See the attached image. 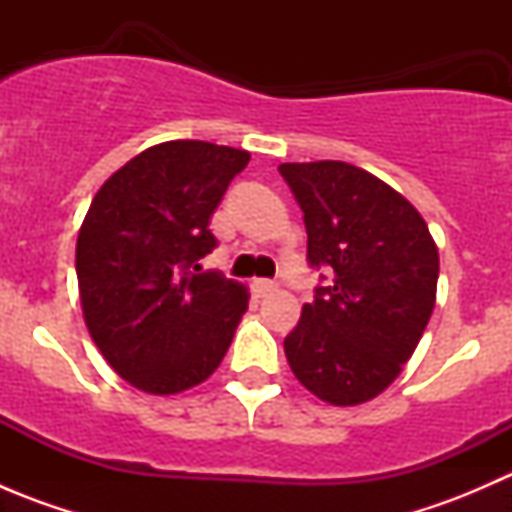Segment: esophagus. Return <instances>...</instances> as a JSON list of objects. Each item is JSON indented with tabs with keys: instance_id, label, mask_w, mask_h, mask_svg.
Listing matches in <instances>:
<instances>
[{
	"instance_id": "obj_1",
	"label": "esophagus",
	"mask_w": 512,
	"mask_h": 512,
	"mask_svg": "<svg viewBox=\"0 0 512 512\" xmlns=\"http://www.w3.org/2000/svg\"><path fill=\"white\" fill-rule=\"evenodd\" d=\"M252 289H255L257 297H267V294L277 292V282H272V280H255V282H252Z\"/></svg>"
}]
</instances>
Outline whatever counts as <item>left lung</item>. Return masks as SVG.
<instances>
[{
  "label": "left lung",
  "instance_id": "1",
  "mask_svg": "<svg viewBox=\"0 0 512 512\" xmlns=\"http://www.w3.org/2000/svg\"><path fill=\"white\" fill-rule=\"evenodd\" d=\"M307 227V260L332 270L285 354L304 389L332 406L376 399L401 374L436 304L438 247L426 220L376 175L342 163H282Z\"/></svg>",
  "mask_w": 512,
  "mask_h": 512
}]
</instances>
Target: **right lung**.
<instances>
[{
  "mask_svg": "<svg viewBox=\"0 0 512 512\" xmlns=\"http://www.w3.org/2000/svg\"><path fill=\"white\" fill-rule=\"evenodd\" d=\"M250 153L165 141L118 168L81 223L76 277L91 339L121 379L168 396L220 366L247 287L193 272L218 245L210 218Z\"/></svg>",
  "mask_w": 512,
  "mask_h": 512,
  "instance_id": "add662e5",
  "label": "right lung"
}]
</instances>
